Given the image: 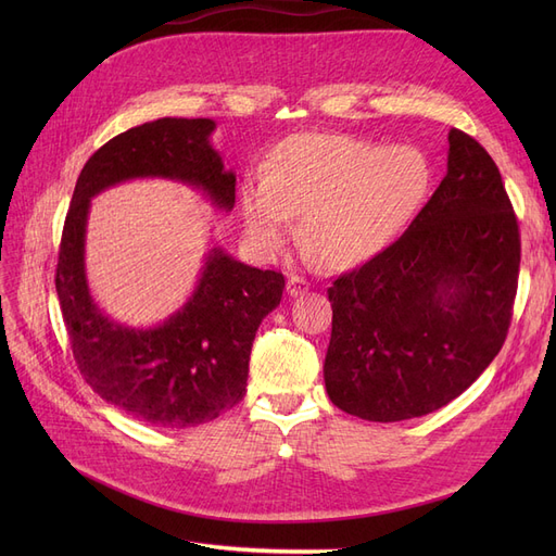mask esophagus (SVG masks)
Segmentation results:
<instances>
[{
  "label": "esophagus",
  "mask_w": 556,
  "mask_h": 556,
  "mask_svg": "<svg viewBox=\"0 0 556 556\" xmlns=\"http://www.w3.org/2000/svg\"><path fill=\"white\" fill-rule=\"evenodd\" d=\"M304 292H308V280H304L301 276H290V280H288V294L290 296H299V294H304Z\"/></svg>",
  "instance_id": "1"
}]
</instances>
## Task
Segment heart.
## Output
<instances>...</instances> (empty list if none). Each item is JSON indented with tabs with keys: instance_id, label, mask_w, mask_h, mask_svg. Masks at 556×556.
Instances as JSON below:
<instances>
[{
	"instance_id": "1",
	"label": "heart",
	"mask_w": 556,
	"mask_h": 556,
	"mask_svg": "<svg viewBox=\"0 0 556 556\" xmlns=\"http://www.w3.org/2000/svg\"><path fill=\"white\" fill-rule=\"evenodd\" d=\"M431 162L415 146L348 134H294L241 188L250 243L271 257L301 215L304 241L327 268L376 257L406 229L431 190Z\"/></svg>"
}]
</instances>
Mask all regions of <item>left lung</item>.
<instances>
[{"label":"left lung","instance_id":"1","mask_svg":"<svg viewBox=\"0 0 556 556\" xmlns=\"http://www.w3.org/2000/svg\"><path fill=\"white\" fill-rule=\"evenodd\" d=\"M447 174L410 227L333 280L325 384L333 406L371 422L443 408L506 341L519 225L498 166L462 129Z\"/></svg>","mask_w":556,"mask_h":556}]
</instances>
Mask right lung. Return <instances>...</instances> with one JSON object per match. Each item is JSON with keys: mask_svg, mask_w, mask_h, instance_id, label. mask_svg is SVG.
I'll return each mask as SVG.
<instances>
[{"mask_svg": "<svg viewBox=\"0 0 556 556\" xmlns=\"http://www.w3.org/2000/svg\"><path fill=\"white\" fill-rule=\"evenodd\" d=\"M213 129L208 117H160L117 134L83 166L60 241L55 290L80 376L115 408L160 429L211 422L245 396L252 341L280 304L285 278L213 248L178 313L153 329L123 327L97 308L88 290V208L111 185L169 178L231 211L237 176L213 150Z\"/></svg>", "mask_w": 556, "mask_h": 556, "instance_id": "add662e5", "label": "right lung"}]
</instances>
